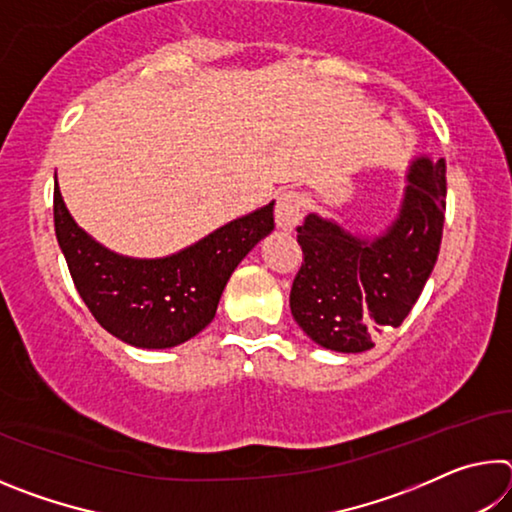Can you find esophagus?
Instances as JSON below:
<instances>
[{"mask_svg":"<svg viewBox=\"0 0 512 512\" xmlns=\"http://www.w3.org/2000/svg\"><path fill=\"white\" fill-rule=\"evenodd\" d=\"M302 221V198L296 192H282L275 203L277 228L293 232Z\"/></svg>","mask_w":512,"mask_h":512,"instance_id":"obj_1","label":"esophagus"}]
</instances>
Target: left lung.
<instances>
[{"mask_svg": "<svg viewBox=\"0 0 512 512\" xmlns=\"http://www.w3.org/2000/svg\"><path fill=\"white\" fill-rule=\"evenodd\" d=\"M397 219L377 237H357L309 214L298 225L302 266L289 305L311 341L334 352H366L400 327L438 259L445 223V160H413Z\"/></svg>", "mask_w": 512, "mask_h": 512, "instance_id": "8db88e82", "label": "left lung"}]
</instances>
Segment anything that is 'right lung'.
<instances>
[{
    "label": "right lung",
    "instance_id": "1",
    "mask_svg": "<svg viewBox=\"0 0 512 512\" xmlns=\"http://www.w3.org/2000/svg\"><path fill=\"white\" fill-rule=\"evenodd\" d=\"M54 225L74 287L97 323L135 348L164 350L212 323L232 271L275 221L268 203L176 255L135 259L112 253L81 230L56 183Z\"/></svg>",
    "mask_w": 512,
    "mask_h": 512
}]
</instances>
